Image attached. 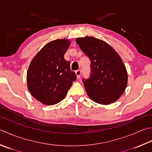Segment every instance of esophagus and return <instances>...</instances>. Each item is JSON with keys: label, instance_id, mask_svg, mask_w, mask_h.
<instances>
[{"label": "esophagus", "instance_id": "obj_1", "mask_svg": "<svg viewBox=\"0 0 152 152\" xmlns=\"http://www.w3.org/2000/svg\"><path fill=\"white\" fill-rule=\"evenodd\" d=\"M76 75L77 76V78L79 79L80 78V76H81V70H78L76 71Z\"/></svg>", "mask_w": 152, "mask_h": 152}]
</instances>
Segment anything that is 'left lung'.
<instances>
[{"mask_svg":"<svg viewBox=\"0 0 152 152\" xmlns=\"http://www.w3.org/2000/svg\"><path fill=\"white\" fill-rule=\"evenodd\" d=\"M76 42L91 61V75L83 80L86 93L94 102L109 105L126 88L128 74L121 56L105 41L94 37L77 38Z\"/></svg>","mask_w":152,"mask_h":152,"instance_id":"8db88e82","label":"left lung"}]
</instances>
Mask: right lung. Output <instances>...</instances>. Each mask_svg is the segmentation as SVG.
I'll use <instances>...</instances> for the list:
<instances>
[{
	"label": "right lung",
	"instance_id": "1",
	"mask_svg": "<svg viewBox=\"0 0 152 152\" xmlns=\"http://www.w3.org/2000/svg\"><path fill=\"white\" fill-rule=\"evenodd\" d=\"M70 45L67 39L46 44L32 59L27 72L31 96L44 105H53L64 99L77 77L64 58Z\"/></svg>",
	"mask_w": 152,
	"mask_h": 152
}]
</instances>
